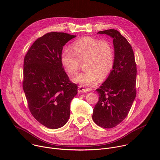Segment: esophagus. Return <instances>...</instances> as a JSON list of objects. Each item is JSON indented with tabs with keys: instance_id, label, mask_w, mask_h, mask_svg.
Segmentation results:
<instances>
[{
	"instance_id": "obj_1",
	"label": "esophagus",
	"mask_w": 160,
	"mask_h": 160,
	"mask_svg": "<svg viewBox=\"0 0 160 160\" xmlns=\"http://www.w3.org/2000/svg\"><path fill=\"white\" fill-rule=\"evenodd\" d=\"M88 90H89L88 88H84L83 87H82L81 85L78 86V91L79 93H80V92H87V91H88Z\"/></svg>"
}]
</instances>
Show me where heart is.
Segmentation results:
<instances>
[{
	"label": "heart",
	"instance_id": "b5f03b06",
	"mask_svg": "<svg viewBox=\"0 0 160 160\" xmlns=\"http://www.w3.org/2000/svg\"><path fill=\"white\" fill-rule=\"evenodd\" d=\"M72 50L65 48L61 54V62L70 76L78 72L80 62L84 70L73 78L82 85H91L99 78H107L114 65V51L106 41L86 37L78 39L72 45Z\"/></svg>",
	"mask_w": 160,
	"mask_h": 160
}]
</instances>
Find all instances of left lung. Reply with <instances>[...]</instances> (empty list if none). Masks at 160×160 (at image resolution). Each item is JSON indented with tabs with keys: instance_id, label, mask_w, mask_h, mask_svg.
<instances>
[{
	"instance_id": "left-lung-1",
	"label": "left lung",
	"mask_w": 160,
	"mask_h": 160,
	"mask_svg": "<svg viewBox=\"0 0 160 160\" xmlns=\"http://www.w3.org/2000/svg\"><path fill=\"white\" fill-rule=\"evenodd\" d=\"M112 38L115 50L112 70L101 87L96 89L99 101L93 110L92 119L99 127L111 128L128 115L136 96L137 68L130 44L114 29L100 31Z\"/></svg>"
}]
</instances>
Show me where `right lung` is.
Masks as SVG:
<instances>
[{"label": "right lung", "instance_id": "add662e5", "mask_svg": "<svg viewBox=\"0 0 160 160\" xmlns=\"http://www.w3.org/2000/svg\"><path fill=\"white\" fill-rule=\"evenodd\" d=\"M76 35L50 32L37 39L25 56L22 87L33 117L51 129L64 126L70 115V103L77 94L64 70L61 54Z\"/></svg>", "mask_w": 160, "mask_h": 160}]
</instances>
